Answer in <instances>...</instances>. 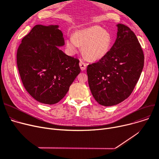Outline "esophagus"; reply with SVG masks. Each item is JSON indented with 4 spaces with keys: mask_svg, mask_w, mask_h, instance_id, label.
I'll use <instances>...</instances> for the list:
<instances>
[{
    "mask_svg": "<svg viewBox=\"0 0 159 159\" xmlns=\"http://www.w3.org/2000/svg\"><path fill=\"white\" fill-rule=\"evenodd\" d=\"M79 66H80V70L82 71H84L86 70V64L82 61H80L79 62Z\"/></svg>",
    "mask_w": 159,
    "mask_h": 159,
    "instance_id": "34e87169",
    "label": "esophagus"
}]
</instances>
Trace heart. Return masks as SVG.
Returning <instances> with one entry per match:
<instances>
[{"mask_svg":"<svg viewBox=\"0 0 159 159\" xmlns=\"http://www.w3.org/2000/svg\"><path fill=\"white\" fill-rule=\"evenodd\" d=\"M110 33L98 26H93L75 31L73 37L66 40V48L74 55L83 46V55L88 60L96 61L104 57L111 47Z\"/></svg>","mask_w":159,"mask_h":159,"instance_id":"heart-1","label":"heart"}]
</instances>
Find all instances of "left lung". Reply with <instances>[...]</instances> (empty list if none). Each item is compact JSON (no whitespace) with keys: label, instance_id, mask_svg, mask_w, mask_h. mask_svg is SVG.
<instances>
[{"label":"left lung","instance_id":"1","mask_svg":"<svg viewBox=\"0 0 159 159\" xmlns=\"http://www.w3.org/2000/svg\"><path fill=\"white\" fill-rule=\"evenodd\" d=\"M116 39L108 53L87 67L88 84L102 106L116 105L132 93L140 78L144 57L139 40L128 26L118 24Z\"/></svg>","mask_w":159,"mask_h":159}]
</instances>
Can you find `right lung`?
Returning <instances> with one entry per match:
<instances>
[{"label": "right lung", "mask_w": 159, "mask_h": 159, "mask_svg": "<svg viewBox=\"0 0 159 159\" xmlns=\"http://www.w3.org/2000/svg\"><path fill=\"white\" fill-rule=\"evenodd\" d=\"M58 25H36L20 44L16 62L23 85L39 102L54 104L68 92L80 72L79 61L58 47L64 39Z\"/></svg>", "instance_id": "right-lung-1"}]
</instances>
